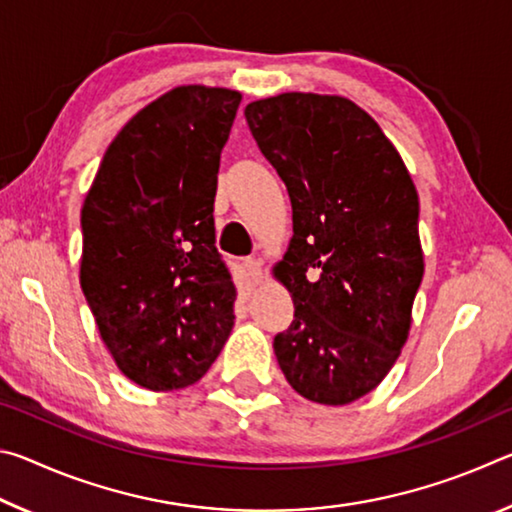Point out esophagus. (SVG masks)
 <instances>
[{
    "mask_svg": "<svg viewBox=\"0 0 512 512\" xmlns=\"http://www.w3.org/2000/svg\"><path fill=\"white\" fill-rule=\"evenodd\" d=\"M244 268H246V273H248V280L253 282V284H259V282L264 280L262 262H259V259H255V257L244 259Z\"/></svg>",
    "mask_w": 512,
    "mask_h": 512,
    "instance_id": "1",
    "label": "esophagus"
}]
</instances>
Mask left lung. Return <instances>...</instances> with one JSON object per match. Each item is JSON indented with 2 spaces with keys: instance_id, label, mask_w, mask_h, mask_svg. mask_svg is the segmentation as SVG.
<instances>
[{
  "instance_id": "obj_1",
  "label": "left lung",
  "mask_w": 512,
  "mask_h": 512,
  "mask_svg": "<svg viewBox=\"0 0 512 512\" xmlns=\"http://www.w3.org/2000/svg\"><path fill=\"white\" fill-rule=\"evenodd\" d=\"M244 115L293 210L273 266L296 307L273 341L277 363L307 400L350 404L381 384L409 339L424 273L418 192L377 121L339 94L284 92Z\"/></svg>"
}]
</instances>
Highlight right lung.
<instances>
[{"label": "right lung", "instance_id": "add662e5", "mask_svg": "<svg viewBox=\"0 0 512 512\" xmlns=\"http://www.w3.org/2000/svg\"><path fill=\"white\" fill-rule=\"evenodd\" d=\"M239 103L228 88L164 92L110 142L83 201V296L117 368L155 393L201 379L235 325L212 212Z\"/></svg>", "mask_w": 512, "mask_h": 512}]
</instances>
